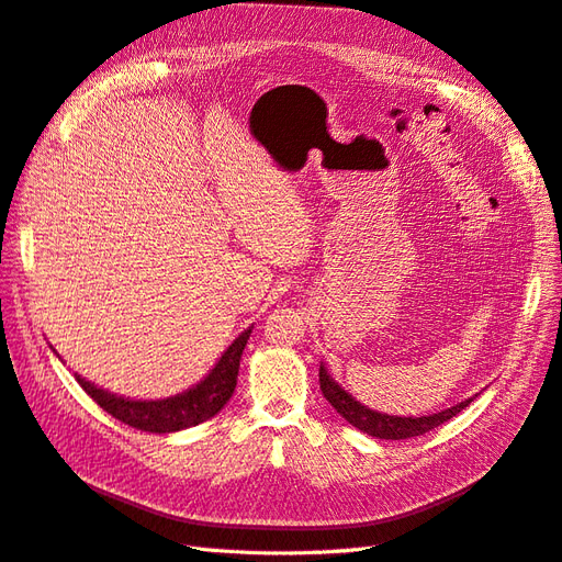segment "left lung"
<instances>
[{
  "instance_id": "1",
  "label": "left lung",
  "mask_w": 562,
  "mask_h": 562,
  "mask_svg": "<svg viewBox=\"0 0 562 562\" xmlns=\"http://www.w3.org/2000/svg\"><path fill=\"white\" fill-rule=\"evenodd\" d=\"M318 382H321L323 396H326V401L351 424V427L361 429L368 436L386 438V440H403V438L427 434V431L440 427L443 422L452 419L454 415L462 413L464 407L473 401V398L462 401V403L448 407V411H440V413L427 415V417H396V415H382L378 411H370V407L351 398L347 391L328 375V370L323 366L318 368Z\"/></svg>"
}]
</instances>
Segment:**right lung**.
Segmentation results:
<instances>
[{"instance_id":"right-lung-1","label":"right lung","mask_w":562,"mask_h":562,"mask_svg":"<svg viewBox=\"0 0 562 562\" xmlns=\"http://www.w3.org/2000/svg\"><path fill=\"white\" fill-rule=\"evenodd\" d=\"M248 337L250 328L234 339L229 349L223 353V359H220L215 368L209 372L206 380L199 382L190 391H184V394L164 401H131L98 389L95 384L79 375L77 382L105 413H110L119 422L128 424V427L149 434H173L187 427H196V424L206 422L223 411V405L232 398L236 389L239 361Z\"/></svg>"}]
</instances>
